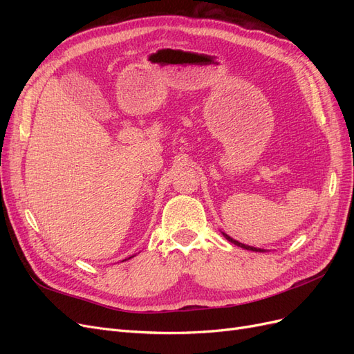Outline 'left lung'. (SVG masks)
Instances as JSON below:
<instances>
[{"mask_svg": "<svg viewBox=\"0 0 354 354\" xmlns=\"http://www.w3.org/2000/svg\"><path fill=\"white\" fill-rule=\"evenodd\" d=\"M224 234V238H226L229 242H232V243H234V245H238V246H241V248H243V250H250V251H259V252H263L264 250H260V248H254V246H248V245H245V243H241V242H238V241H234V239H232L229 234H226V233H223Z\"/></svg>", "mask_w": 354, "mask_h": 354, "instance_id": "8db88e82", "label": "left lung"}]
</instances>
